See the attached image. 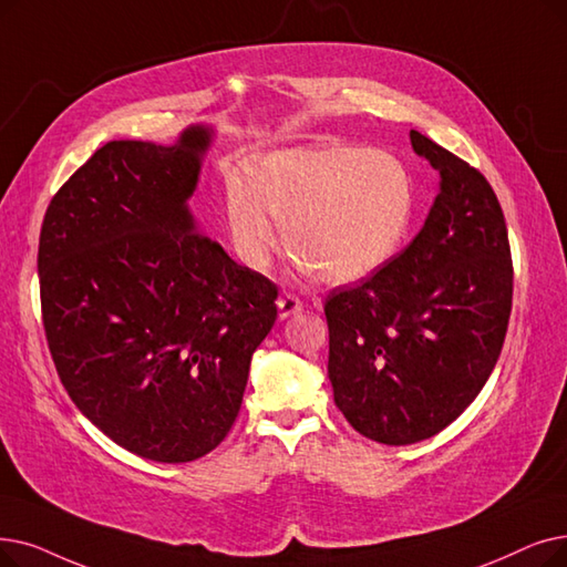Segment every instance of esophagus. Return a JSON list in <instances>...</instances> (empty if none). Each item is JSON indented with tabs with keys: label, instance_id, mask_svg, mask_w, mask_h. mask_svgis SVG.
Segmentation results:
<instances>
[{
	"label": "esophagus",
	"instance_id": "34e87169",
	"mask_svg": "<svg viewBox=\"0 0 567 567\" xmlns=\"http://www.w3.org/2000/svg\"><path fill=\"white\" fill-rule=\"evenodd\" d=\"M301 308H303V301L297 297V293H291V291L280 293V299H278L280 319H287L289 315H297Z\"/></svg>",
	"mask_w": 567,
	"mask_h": 567
}]
</instances>
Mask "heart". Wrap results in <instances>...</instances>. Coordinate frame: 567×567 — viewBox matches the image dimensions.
Returning <instances> with one entry per match:
<instances>
[{
  "label": "heart",
  "mask_w": 567,
  "mask_h": 567,
  "mask_svg": "<svg viewBox=\"0 0 567 567\" xmlns=\"http://www.w3.org/2000/svg\"><path fill=\"white\" fill-rule=\"evenodd\" d=\"M414 213L405 164L352 145L285 151L252 168V185L229 178L227 229L238 259L266 270L285 245L319 278L354 282L399 252Z\"/></svg>",
  "instance_id": "1"
}]
</instances>
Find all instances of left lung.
<instances>
[{
    "instance_id": "left-lung-1",
    "label": "left lung",
    "mask_w": 567,
    "mask_h": 567,
    "mask_svg": "<svg viewBox=\"0 0 567 567\" xmlns=\"http://www.w3.org/2000/svg\"><path fill=\"white\" fill-rule=\"evenodd\" d=\"M440 194L403 252L327 297L329 380L354 431L412 445L475 401L501 357L514 268L505 215L475 166L410 132Z\"/></svg>"
}]
</instances>
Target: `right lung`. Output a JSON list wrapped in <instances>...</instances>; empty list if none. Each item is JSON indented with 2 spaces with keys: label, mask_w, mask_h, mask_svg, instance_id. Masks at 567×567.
<instances>
[{
  "label": "right lung",
  "mask_w": 567,
  "mask_h": 567,
  "mask_svg": "<svg viewBox=\"0 0 567 567\" xmlns=\"http://www.w3.org/2000/svg\"><path fill=\"white\" fill-rule=\"evenodd\" d=\"M210 130L111 141L53 196L39 236L48 350L76 408L157 463L202 458L234 426L278 285L194 231Z\"/></svg>",
  "instance_id": "1"
}]
</instances>
